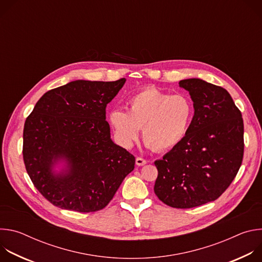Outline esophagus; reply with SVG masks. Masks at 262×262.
Segmentation results:
<instances>
[{
  "instance_id": "34e87169",
  "label": "esophagus",
  "mask_w": 262,
  "mask_h": 262,
  "mask_svg": "<svg viewBox=\"0 0 262 262\" xmlns=\"http://www.w3.org/2000/svg\"><path fill=\"white\" fill-rule=\"evenodd\" d=\"M146 163H147V161L145 159H143V158H137L136 159L137 166H144Z\"/></svg>"
}]
</instances>
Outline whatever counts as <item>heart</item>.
<instances>
[{"label": "heart", "instance_id": "1", "mask_svg": "<svg viewBox=\"0 0 262 262\" xmlns=\"http://www.w3.org/2000/svg\"><path fill=\"white\" fill-rule=\"evenodd\" d=\"M192 116L193 104L188 97L150 87L129 97L127 112L112 111L108 120L122 146L130 147L142 128L144 143L152 150L164 151L181 142Z\"/></svg>", "mask_w": 262, "mask_h": 262}]
</instances>
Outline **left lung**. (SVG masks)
<instances>
[{
    "instance_id": "8db88e82",
    "label": "left lung",
    "mask_w": 262,
    "mask_h": 262,
    "mask_svg": "<svg viewBox=\"0 0 262 262\" xmlns=\"http://www.w3.org/2000/svg\"><path fill=\"white\" fill-rule=\"evenodd\" d=\"M188 90L194 116L184 138L155 162V193L174 208L214 201L236 176L244 157V121L226 89L200 79L179 82Z\"/></svg>"
}]
</instances>
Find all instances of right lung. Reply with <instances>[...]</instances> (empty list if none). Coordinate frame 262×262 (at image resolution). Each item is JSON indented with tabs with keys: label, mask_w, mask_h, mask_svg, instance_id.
Returning a JSON list of instances; mask_svg holds the SVG:
<instances>
[{
	"label": "right lung",
	"mask_w": 262,
	"mask_h": 262,
	"mask_svg": "<svg viewBox=\"0 0 262 262\" xmlns=\"http://www.w3.org/2000/svg\"><path fill=\"white\" fill-rule=\"evenodd\" d=\"M78 80L45 93L24 127L26 170L55 206L79 212L105 207L135 168V157L111 139L106 104L123 87ZM66 168L57 173L54 165Z\"/></svg>",
	"instance_id": "right-lung-1"
}]
</instances>
